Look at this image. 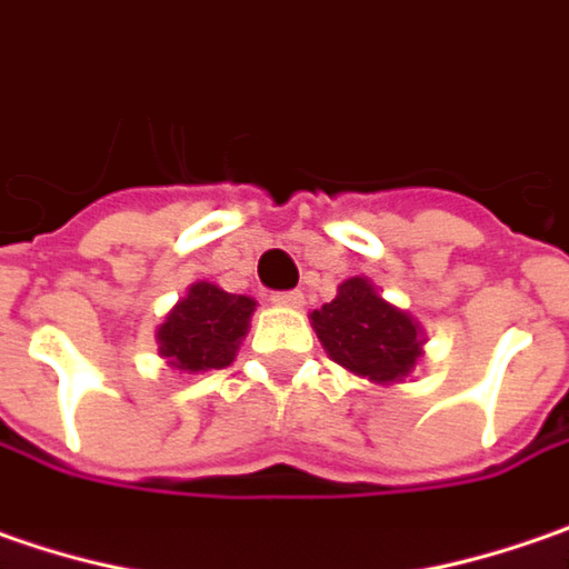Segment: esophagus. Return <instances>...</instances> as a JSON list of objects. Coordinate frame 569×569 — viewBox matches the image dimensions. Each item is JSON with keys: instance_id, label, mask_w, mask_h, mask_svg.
I'll list each match as a JSON object with an SVG mask.
<instances>
[{"instance_id": "esophagus-1", "label": "esophagus", "mask_w": 569, "mask_h": 569, "mask_svg": "<svg viewBox=\"0 0 569 569\" xmlns=\"http://www.w3.org/2000/svg\"><path fill=\"white\" fill-rule=\"evenodd\" d=\"M302 292L299 289H289V292H273V306H283V309H299L302 306Z\"/></svg>"}]
</instances>
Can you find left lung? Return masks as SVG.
Wrapping results in <instances>:
<instances>
[{
  "label": "left lung",
  "mask_w": 569,
  "mask_h": 569,
  "mask_svg": "<svg viewBox=\"0 0 569 569\" xmlns=\"http://www.w3.org/2000/svg\"><path fill=\"white\" fill-rule=\"evenodd\" d=\"M321 347L347 372L376 385L405 382L423 357V331L408 311L385 302L366 277L337 286L328 306L311 311Z\"/></svg>",
  "instance_id": "8db88e82"
}]
</instances>
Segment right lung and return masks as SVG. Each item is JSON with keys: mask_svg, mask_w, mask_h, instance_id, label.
<instances>
[{"mask_svg": "<svg viewBox=\"0 0 569 569\" xmlns=\"http://www.w3.org/2000/svg\"><path fill=\"white\" fill-rule=\"evenodd\" d=\"M254 306V299L232 296L207 280L193 283L156 331L159 357L187 376L226 369L248 333Z\"/></svg>", "mask_w": 569, "mask_h": 569, "instance_id": "add662e5", "label": "right lung"}]
</instances>
